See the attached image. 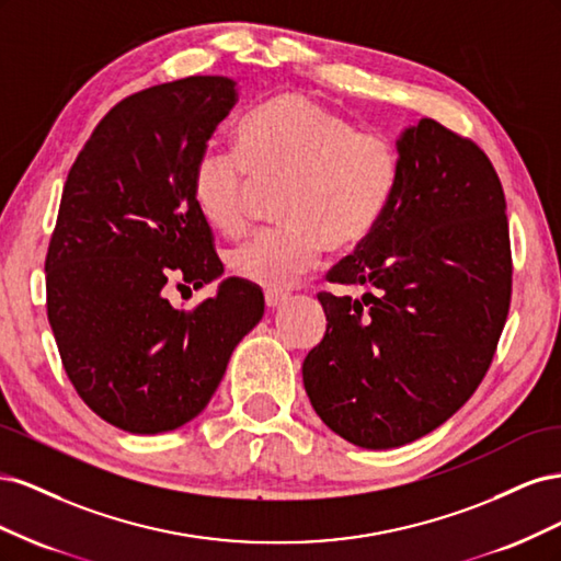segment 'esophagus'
<instances>
[{
    "mask_svg": "<svg viewBox=\"0 0 561 561\" xmlns=\"http://www.w3.org/2000/svg\"><path fill=\"white\" fill-rule=\"evenodd\" d=\"M264 301H266V309H268V311H278L280 307H285L287 295H278V293H266V295H264Z\"/></svg>",
    "mask_w": 561,
    "mask_h": 561,
    "instance_id": "34e87169",
    "label": "esophagus"
}]
</instances>
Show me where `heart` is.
<instances>
[{
    "instance_id": "obj_1",
    "label": "heart",
    "mask_w": 561,
    "mask_h": 561,
    "mask_svg": "<svg viewBox=\"0 0 561 561\" xmlns=\"http://www.w3.org/2000/svg\"><path fill=\"white\" fill-rule=\"evenodd\" d=\"M236 151L210 147L192 173V196L206 222L229 239L248 229L257 186H285L276 231L233 250V274L283 293L320 262L328 248L348 252L377 231L396 194L400 159L386 135L313 98L280 93L250 112L236 130Z\"/></svg>"
}]
</instances>
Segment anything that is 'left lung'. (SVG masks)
Instances as JSON below:
<instances>
[{
    "instance_id": "1",
    "label": "left lung",
    "mask_w": 561,
    "mask_h": 561,
    "mask_svg": "<svg viewBox=\"0 0 561 561\" xmlns=\"http://www.w3.org/2000/svg\"><path fill=\"white\" fill-rule=\"evenodd\" d=\"M400 173L377 231L330 271L322 342L301 377L316 414L363 449L428 435L484 379L511 307L505 196L484 151L433 118L396 140Z\"/></svg>"
}]
</instances>
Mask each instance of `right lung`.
Returning <instances> with one entry per match:
<instances>
[{
    "label": "right lung",
    "mask_w": 561,
    "mask_h": 561,
    "mask_svg": "<svg viewBox=\"0 0 561 561\" xmlns=\"http://www.w3.org/2000/svg\"><path fill=\"white\" fill-rule=\"evenodd\" d=\"M236 100L227 77L135 93L98 124L65 182L44 266L48 322L81 400L126 433L196 419L264 316L262 290L241 278L194 311L163 293L168 278L198 290L225 274L192 173Z\"/></svg>",
    "instance_id": "right-lung-1"
}]
</instances>
